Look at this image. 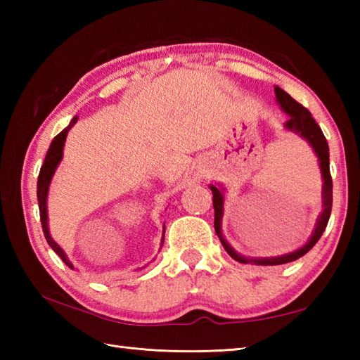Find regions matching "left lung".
<instances>
[{"instance_id":"1","label":"left lung","mask_w":360,"mask_h":360,"mask_svg":"<svg viewBox=\"0 0 360 360\" xmlns=\"http://www.w3.org/2000/svg\"><path fill=\"white\" fill-rule=\"evenodd\" d=\"M275 91V98H277V103L283 112H286L289 119L285 122V129L288 131L297 134L302 137L303 141L309 143L312 151L316 153L317 162L320 167V173H322V212L316 221L314 231H312L308 241L300 246L298 249L289 252V254H283L277 257H248L240 254L238 250H235L231 243L226 240L223 233V215H224V193L226 187L221 184H210V190L213 195V209H215V232L218 238L223 244L226 252L231 255L236 262L243 264H257V266H275V264H285L295 262L300 257L316 246V243L320 240L323 231L326 229L328 219L331 215V205H333V179L330 173V147H328V142L322 133V129L317 125L314 117L311 116V112L302 106L298 102H295L292 97H290L286 91H283L280 86H274Z\"/></svg>"}]
</instances>
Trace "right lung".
Masks as SVG:
<instances>
[{
  "label": "right lung",
  "mask_w": 360,
  "mask_h": 360,
  "mask_svg": "<svg viewBox=\"0 0 360 360\" xmlns=\"http://www.w3.org/2000/svg\"><path fill=\"white\" fill-rule=\"evenodd\" d=\"M77 116H74L72 120L70 122V125H68L62 133H58L56 137H53V141L51 142V147L46 153V158H44V162L40 168V174H38V182H37V198H38V209H40V219H41V227H43V233H44V238L48 241L49 246L52 248V250L56 252V254L63 259V263L66 266H70L71 269H75V266L72 264V262L70 258H68L66 252L58 246V244L53 241V238L51 236L49 232V223H48V193H49V186H51V181H52V176L56 173L58 164L62 162L63 159V148H65V142H66V136L68 131L77 124ZM162 240H160V248H162L164 244V233H165V224L162 226Z\"/></svg>",
  "instance_id": "1"
}]
</instances>
